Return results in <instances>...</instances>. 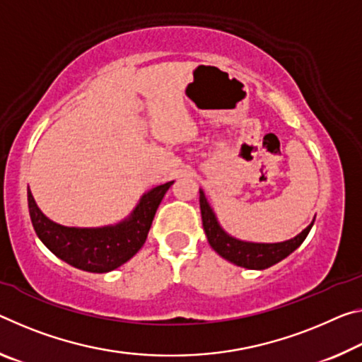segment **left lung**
Listing matches in <instances>:
<instances>
[{
	"label": "left lung",
	"mask_w": 362,
	"mask_h": 362,
	"mask_svg": "<svg viewBox=\"0 0 362 362\" xmlns=\"http://www.w3.org/2000/svg\"><path fill=\"white\" fill-rule=\"evenodd\" d=\"M199 208H202L203 228L206 237H208L211 248L217 255L222 256L223 259L235 264V266L255 269V271H262V269L271 267L274 264L285 259L286 256H290L298 246L305 242V238L308 237V233L314 223L313 221L301 233H298L296 237L290 240H285V242L256 243L232 237L230 233L223 230L221 222L217 221L214 209L211 208L208 198H206L202 188H199Z\"/></svg>",
	"instance_id": "8db88e82"
}]
</instances>
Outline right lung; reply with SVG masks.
I'll return each mask as SVG.
<instances>
[{
	"label": "right lung",
	"instance_id": "right-lung-1",
	"mask_svg": "<svg viewBox=\"0 0 362 362\" xmlns=\"http://www.w3.org/2000/svg\"><path fill=\"white\" fill-rule=\"evenodd\" d=\"M172 182L163 183L141 194L130 214L117 223L103 227H66L43 214L27 188L28 212L42 243L72 267L105 274L132 259L146 242L154 214Z\"/></svg>",
	"mask_w": 362,
	"mask_h": 362
}]
</instances>
